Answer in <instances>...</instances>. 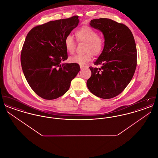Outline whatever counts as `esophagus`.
<instances>
[{
	"label": "esophagus",
	"mask_w": 158,
	"mask_h": 158,
	"mask_svg": "<svg viewBox=\"0 0 158 158\" xmlns=\"http://www.w3.org/2000/svg\"><path fill=\"white\" fill-rule=\"evenodd\" d=\"M80 68H81V69L82 70L83 69L86 68V66H83V65H81V66H80Z\"/></svg>",
	"instance_id": "34e87169"
}]
</instances>
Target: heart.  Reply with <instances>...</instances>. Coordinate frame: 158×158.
<instances>
[{
    "instance_id": "obj_1",
    "label": "heart",
    "mask_w": 158,
    "mask_h": 158,
    "mask_svg": "<svg viewBox=\"0 0 158 158\" xmlns=\"http://www.w3.org/2000/svg\"><path fill=\"white\" fill-rule=\"evenodd\" d=\"M75 35L78 41L86 43L85 52L83 54H77L70 57L69 60L72 63L84 65L90 61L92 58V53L99 55L102 53L104 47V40L98 36V33L88 26H84L76 31ZM64 46L66 51L73 54L75 50V42L71 35H69L64 39Z\"/></svg>"
}]
</instances>
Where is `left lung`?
<instances>
[{
    "label": "left lung",
    "mask_w": 158,
    "mask_h": 158,
    "mask_svg": "<svg viewBox=\"0 0 158 158\" xmlns=\"http://www.w3.org/2000/svg\"><path fill=\"white\" fill-rule=\"evenodd\" d=\"M89 25L103 34L105 41L102 52L94 63L101 67H89L92 75L86 85L90 92L98 97L114 98L126 88L135 74V38L126 25L110 19H95Z\"/></svg>",
    "instance_id": "obj_1"
}]
</instances>
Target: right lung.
Instances as JSON below:
<instances>
[{
    "label": "right lung",
    "mask_w": 158,
    "mask_h": 158,
    "mask_svg": "<svg viewBox=\"0 0 158 158\" xmlns=\"http://www.w3.org/2000/svg\"><path fill=\"white\" fill-rule=\"evenodd\" d=\"M79 16L50 21L33 28L23 45L21 63L27 81L38 96L54 99L63 95L80 70L68 59L64 39L78 25Z\"/></svg>",
    "instance_id": "add662e5"
}]
</instances>
